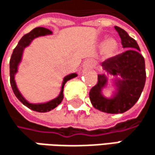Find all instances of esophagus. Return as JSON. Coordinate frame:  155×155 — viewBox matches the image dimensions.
Instances as JSON below:
<instances>
[{
  "mask_svg": "<svg viewBox=\"0 0 155 155\" xmlns=\"http://www.w3.org/2000/svg\"><path fill=\"white\" fill-rule=\"evenodd\" d=\"M85 64H86V66H87L88 68H94V65H95L94 61H93V60H87V61L85 62Z\"/></svg>",
  "mask_w": 155,
  "mask_h": 155,
  "instance_id": "1",
  "label": "esophagus"
}]
</instances>
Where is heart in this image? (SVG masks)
Segmentation results:
<instances>
[{
	"label": "heart",
	"mask_w": 155,
	"mask_h": 155,
	"mask_svg": "<svg viewBox=\"0 0 155 155\" xmlns=\"http://www.w3.org/2000/svg\"><path fill=\"white\" fill-rule=\"evenodd\" d=\"M119 45L117 41L113 38L107 39L103 44V52L107 58L112 57L118 51Z\"/></svg>",
	"instance_id": "1"
}]
</instances>
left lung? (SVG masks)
Wrapping results in <instances>:
<instances>
[{"label":"left lung","instance_id":"1","mask_svg":"<svg viewBox=\"0 0 155 155\" xmlns=\"http://www.w3.org/2000/svg\"><path fill=\"white\" fill-rule=\"evenodd\" d=\"M119 33L121 45L127 50L103 62L104 69L112 76H120L116 80L117 93L112 98L102 94V89L106 86L105 75H98L97 84L89 92L91 104L95 109L106 113H123L133 106L139 99L145 84V59L140 54V49L135 39L125 30L115 27Z\"/></svg>","mask_w":155,"mask_h":155}]
</instances>
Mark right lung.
I'll list each match as a JSON object with an SVG mask.
<instances>
[{"mask_svg": "<svg viewBox=\"0 0 155 155\" xmlns=\"http://www.w3.org/2000/svg\"><path fill=\"white\" fill-rule=\"evenodd\" d=\"M51 34V31L45 28H35L32 31H30L28 34H26L18 42V45L16 46V48L13 50V52L11 54L10 61V86L12 87V90L16 95V97L27 107H28L29 109L35 110V111H38V112H46V111H50L51 110H53L54 108L58 106L61 101L63 100V88L66 84V82L73 78H76L78 75L76 73H72L70 75H68L67 77L64 78L63 79V83L61 86V93L59 94V96L50 102L45 103V104H29L28 102L22 96V94L19 93L18 87L16 86V82L14 79L15 74L18 71V66L19 64V62L21 61V58H22V53L24 49L27 46H28L29 44L35 38L41 35H50Z\"/></svg>", "mask_w": 155, "mask_h": 155, "instance_id": "obj_1", "label": "right lung"}]
</instances>
